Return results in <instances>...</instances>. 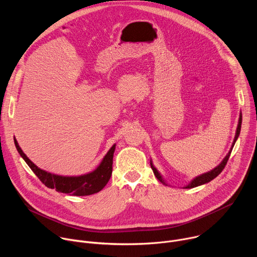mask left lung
Here are the masks:
<instances>
[{
	"label": "left lung",
	"mask_w": 257,
	"mask_h": 257,
	"mask_svg": "<svg viewBox=\"0 0 257 257\" xmlns=\"http://www.w3.org/2000/svg\"><path fill=\"white\" fill-rule=\"evenodd\" d=\"M241 124H242V114H240V117H239V122H238L237 130H236L235 138H234V141H233V143H232L231 149H230L229 153L227 154V156L225 157V159L222 161V163L219 164L218 166H216L214 169H212L211 171H209V172H207V173H204V174H202V175H199V176L195 177V178L189 183V184H187L186 186H184V188L190 189V188H194V187L203 185V184H205V183H208V182H210L211 180H213L216 176H218L219 174L222 173V171L224 170V168H225V166H226V164H227V162H228V160H229V158H230V155H231V152H232V150H233V148H234L235 142H236V140H237L238 137H239V134H240V131H241ZM151 167H152V169H153V171H154L155 176L158 178V180H160V181L163 183V184L168 185L167 183H166V181L164 180L163 176L161 175V173H160V172L157 170V168L154 166L152 160H151Z\"/></svg>",
	"instance_id": "8db88e82"
}]
</instances>
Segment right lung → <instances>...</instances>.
Returning <instances> with one entry per match:
<instances>
[{
	"mask_svg": "<svg viewBox=\"0 0 257 257\" xmlns=\"http://www.w3.org/2000/svg\"><path fill=\"white\" fill-rule=\"evenodd\" d=\"M14 143L19 155L29 166L32 172L39 177V179L48 188L55 189L58 192L74 196L91 195L99 192L106 185L109 178H111L113 170V157L116 150V144H114L109 149L100 164L92 172L80 176H61L40 169L22 152L15 137Z\"/></svg>",
	"mask_w": 257,
	"mask_h": 257,
	"instance_id": "1",
	"label": "right lung"
}]
</instances>
